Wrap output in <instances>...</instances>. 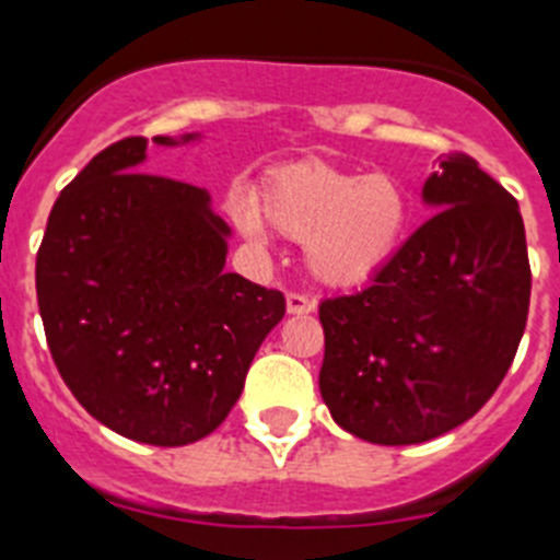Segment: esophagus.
Returning a JSON list of instances; mask_svg holds the SVG:
<instances>
[{
  "instance_id": "1",
  "label": "esophagus",
  "mask_w": 560,
  "mask_h": 560,
  "mask_svg": "<svg viewBox=\"0 0 560 560\" xmlns=\"http://www.w3.org/2000/svg\"><path fill=\"white\" fill-rule=\"evenodd\" d=\"M287 313L290 315H310L315 313V301L304 293H290L287 295Z\"/></svg>"
}]
</instances>
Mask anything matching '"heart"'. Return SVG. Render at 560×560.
Here are the masks:
<instances>
[{
	"instance_id": "obj_1",
	"label": "heart",
	"mask_w": 560,
	"mask_h": 560,
	"mask_svg": "<svg viewBox=\"0 0 560 560\" xmlns=\"http://www.w3.org/2000/svg\"><path fill=\"white\" fill-rule=\"evenodd\" d=\"M233 220L250 242H265V221L287 240L304 242L315 279L352 287L395 259L415 220V202L392 174H358L310 160L267 179L259 208L240 199Z\"/></svg>"
}]
</instances>
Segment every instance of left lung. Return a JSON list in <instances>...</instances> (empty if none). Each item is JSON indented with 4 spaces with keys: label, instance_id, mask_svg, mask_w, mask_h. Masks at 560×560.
<instances>
[{
    "label": "left lung",
    "instance_id": "8db88e82",
    "mask_svg": "<svg viewBox=\"0 0 560 560\" xmlns=\"http://www.w3.org/2000/svg\"><path fill=\"white\" fill-rule=\"evenodd\" d=\"M422 222L369 287L324 299L318 386L343 431L415 445L493 397L527 327L529 259L518 202L468 154L422 186Z\"/></svg>",
    "mask_w": 560,
    "mask_h": 560
}]
</instances>
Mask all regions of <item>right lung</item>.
<instances>
[{
	"instance_id": "obj_1",
	"label": "right lung",
	"mask_w": 560,
	"mask_h": 560,
	"mask_svg": "<svg viewBox=\"0 0 560 560\" xmlns=\"http://www.w3.org/2000/svg\"><path fill=\"white\" fill-rule=\"evenodd\" d=\"M145 145H106L58 194L36 295L75 400L115 434L177 448L236 406L253 354L284 318V295L225 273L231 228L206 188L138 172Z\"/></svg>"
}]
</instances>
